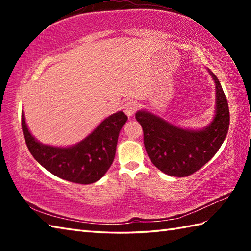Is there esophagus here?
Instances as JSON below:
<instances>
[{"mask_svg":"<svg viewBox=\"0 0 251 251\" xmlns=\"http://www.w3.org/2000/svg\"><path fill=\"white\" fill-rule=\"evenodd\" d=\"M136 110H137V104L134 102V101H128V102H126L124 105H123V111H124V113L128 117H131L134 115Z\"/></svg>","mask_w":251,"mask_h":251,"instance_id":"1","label":"esophagus"}]
</instances>
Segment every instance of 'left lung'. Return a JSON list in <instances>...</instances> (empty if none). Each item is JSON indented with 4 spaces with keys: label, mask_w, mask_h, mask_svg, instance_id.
Returning a JSON list of instances; mask_svg holds the SVG:
<instances>
[{
    "label": "left lung",
    "mask_w": 251,
    "mask_h": 251,
    "mask_svg": "<svg viewBox=\"0 0 251 251\" xmlns=\"http://www.w3.org/2000/svg\"><path fill=\"white\" fill-rule=\"evenodd\" d=\"M209 72L216 83V115L206 128L182 129L150 112L136 113L148 155L164 174L173 177L194 174L214 157L226 139L230 125L227 100L219 79Z\"/></svg>",
    "instance_id": "obj_1"
}]
</instances>
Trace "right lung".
I'll list each match as a JSON object with an SVG mask.
<instances>
[{
	"label": "right lung",
	"mask_w": 251,
	"mask_h": 251,
	"mask_svg": "<svg viewBox=\"0 0 251 251\" xmlns=\"http://www.w3.org/2000/svg\"><path fill=\"white\" fill-rule=\"evenodd\" d=\"M128 120L122 111L101 122L77 145L57 148L42 145L31 135L21 113V127L30 153L46 170L73 183L90 184L102 178L114 161L117 139Z\"/></svg>",
	"instance_id": "add662e5"
}]
</instances>
